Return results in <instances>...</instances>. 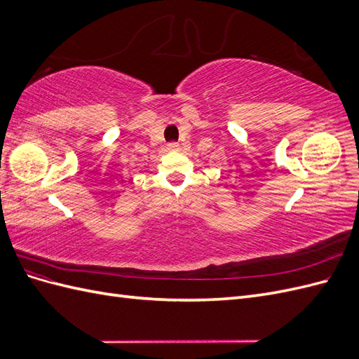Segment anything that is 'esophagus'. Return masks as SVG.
<instances>
[{"mask_svg":"<svg viewBox=\"0 0 359 359\" xmlns=\"http://www.w3.org/2000/svg\"><path fill=\"white\" fill-rule=\"evenodd\" d=\"M168 151H180V144H177V142L168 144Z\"/></svg>","mask_w":359,"mask_h":359,"instance_id":"1","label":"esophagus"}]
</instances>
